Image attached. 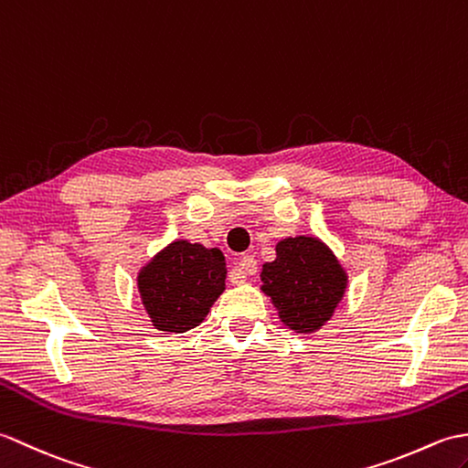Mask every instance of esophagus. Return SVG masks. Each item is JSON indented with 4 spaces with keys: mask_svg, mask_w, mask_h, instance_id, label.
Here are the masks:
<instances>
[{
    "mask_svg": "<svg viewBox=\"0 0 468 468\" xmlns=\"http://www.w3.org/2000/svg\"><path fill=\"white\" fill-rule=\"evenodd\" d=\"M258 264L254 256H242L240 262H238L232 270H230V282L232 284H242L246 276L256 274Z\"/></svg>",
    "mask_w": 468,
    "mask_h": 468,
    "instance_id": "1",
    "label": "esophagus"
}]
</instances>
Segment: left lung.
I'll list each match as a JSON object with an SVG mask.
<instances>
[{
    "mask_svg": "<svg viewBox=\"0 0 468 468\" xmlns=\"http://www.w3.org/2000/svg\"><path fill=\"white\" fill-rule=\"evenodd\" d=\"M262 290L278 316L296 332L318 330L345 296L346 274L336 256L313 236L284 238L276 261L262 266Z\"/></svg>",
    "mask_w": 468,
    "mask_h": 468,
    "instance_id": "obj_1",
    "label": "left lung"
}]
</instances>
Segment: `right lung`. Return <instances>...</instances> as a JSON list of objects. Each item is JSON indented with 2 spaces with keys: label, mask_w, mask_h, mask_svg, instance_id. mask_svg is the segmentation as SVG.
<instances>
[{
  "label": "right lung",
  "mask_w": 468,
  "mask_h": 468,
  "mask_svg": "<svg viewBox=\"0 0 468 468\" xmlns=\"http://www.w3.org/2000/svg\"><path fill=\"white\" fill-rule=\"evenodd\" d=\"M226 262L218 248L176 240L138 274L142 304L154 326L186 332L198 326L224 292Z\"/></svg>",
  "instance_id": "add662e5"
}]
</instances>
